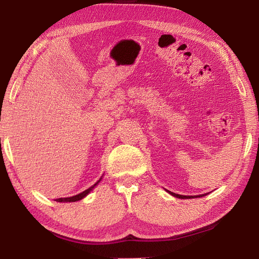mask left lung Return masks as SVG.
I'll return each mask as SVG.
<instances>
[{
  "mask_svg": "<svg viewBox=\"0 0 259 259\" xmlns=\"http://www.w3.org/2000/svg\"><path fill=\"white\" fill-rule=\"evenodd\" d=\"M170 195H172L174 197H177V198H180V199H190V198H197V197H202V196H206V194L203 195H199V196H183V195H178V194H175V192H171V191H168Z\"/></svg>",
  "mask_w": 259,
  "mask_h": 259,
  "instance_id": "left-lung-1",
  "label": "left lung"
}]
</instances>
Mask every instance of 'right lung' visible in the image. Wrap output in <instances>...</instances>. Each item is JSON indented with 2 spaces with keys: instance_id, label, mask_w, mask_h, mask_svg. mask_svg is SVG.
Here are the masks:
<instances>
[{
  "instance_id": "right-lung-1",
  "label": "right lung",
  "mask_w": 259,
  "mask_h": 259,
  "mask_svg": "<svg viewBox=\"0 0 259 259\" xmlns=\"http://www.w3.org/2000/svg\"><path fill=\"white\" fill-rule=\"evenodd\" d=\"M100 180H101V178H100ZM100 180L99 181H97V183L93 185V186H91L90 188H88L87 190H84V191H82V192H80V194H78V195H75V196H72V197H67V198H58V199H56L57 201H59V202H74V201H78V200H81V199H83V198L89 194V192L95 188V187L100 183Z\"/></svg>"
}]
</instances>
